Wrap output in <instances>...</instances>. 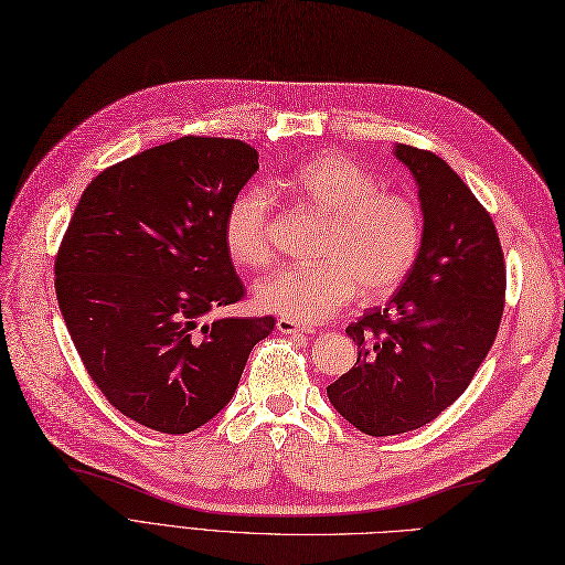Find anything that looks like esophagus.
Returning <instances> with one entry per match:
<instances>
[{"label": "esophagus", "mask_w": 565, "mask_h": 565, "mask_svg": "<svg viewBox=\"0 0 565 565\" xmlns=\"http://www.w3.org/2000/svg\"><path fill=\"white\" fill-rule=\"evenodd\" d=\"M278 332L282 334H311V328H301L299 322L287 320V318H278Z\"/></svg>", "instance_id": "1"}]
</instances>
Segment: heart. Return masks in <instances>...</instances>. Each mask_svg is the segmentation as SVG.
<instances>
[{"instance_id": "1", "label": "heart", "mask_w": 565, "mask_h": 565, "mask_svg": "<svg viewBox=\"0 0 565 565\" xmlns=\"http://www.w3.org/2000/svg\"><path fill=\"white\" fill-rule=\"evenodd\" d=\"M289 188L306 204L330 216L320 247L322 262L285 266L256 285L259 309L299 324L332 318L363 292L384 299L413 273L422 243L424 218L413 198L382 191L380 181L363 164L322 152L301 162ZM273 202L262 188H247L231 204L224 218V243L241 266L270 262Z\"/></svg>"}]
</instances>
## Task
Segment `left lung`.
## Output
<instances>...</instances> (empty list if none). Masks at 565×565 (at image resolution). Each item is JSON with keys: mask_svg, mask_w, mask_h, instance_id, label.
Here are the masks:
<instances>
[{"mask_svg": "<svg viewBox=\"0 0 565 565\" xmlns=\"http://www.w3.org/2000/svg\"><path fill=\"white\" fill-rule=\"evenodd\" d=\"M417 183L419 259L384 309L347 328L355 365L328 386L337 413L367 436L419 429L471 384L500 330L504 254L483 204L446 160L396 143Z\"/></svg>", "mask_w": 565, "mask_h": 565, "instance_id": "1", "label": "left lung"}]
</instances>
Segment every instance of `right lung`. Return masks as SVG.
I'll return each mask as SVG.
<instances>
[{
	"label": "right lung",
	"instance_id": "obj_1",
	"mask_svg": "<svg viewBox=\"0 0 565 565\" xmlns=\"http://www.w3.org/2000/svg\"><path fill=\"white\" fill-rule=\"evenodd\" d=\"M259 169L235 139L183 136L100 172L56 256V297L89 377L160 434L224 409L276 320L214 318L245 295L224 243L228 204Z\"/></svg>",
	"mask_w": 565,
	"mask_h": 565
}]
</instances>
